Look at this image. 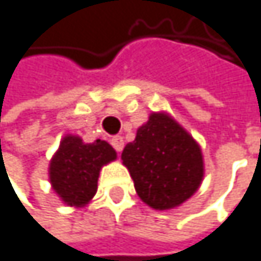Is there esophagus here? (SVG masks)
Wrapping results in <instances>:
<instances>
[{
    "mask_svg": "<svg viewBox=\"0 0 261 261\" xmlns=\"http://www.w3.org/2000/svg\"><path fill=\"white\" fill-rule=\"evenodd\" d=\"M112 146L118 151V152H121L123 151V148H124V140H123V137L121 135H115V137H112Z\"/></svg>",
    "mask_w": 261,
    "mask_h": 261,
    "instance_id": "34e87169",
    "label": "esophagus"
}]
</instances>
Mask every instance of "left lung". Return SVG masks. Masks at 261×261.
Listing matches in <instances>:
<instances>
[{"mask_svg": "<svg viewBox=\"0 0 261 261\" xmlns=\"http://www.w3.org/2000/svg\"><path fill=\"white\" fill-rule=\"evenodd\" d=\"M121 159L138 197L161 211L191 198L205 175L200 145L167 113H151Z\"/></svg>", "mask_w": 261, "mask_h": 261, "instance_id": "left-lung-1", "label": "left lung"}]
</instances>
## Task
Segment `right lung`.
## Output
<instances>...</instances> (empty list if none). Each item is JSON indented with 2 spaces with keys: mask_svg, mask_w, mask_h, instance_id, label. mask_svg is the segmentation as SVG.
I'll use <instances>...</instances> for the list:
<instances>
[{
  "mask_svg": "<svg viewBox=\"0 0 261 261\" xmlns=\"http://www.w3.org/2000/svg\"><path fill=\"white\" fill-rule=\"evenodd\" d=\"M115 159L116 151L105 140L85 143L77 135H66L48 167L53 191L67 206L88 205L97 192L100 168Z\"/></svg>",
  "mask_w": 261,
  "mask_h": 261,
  "instance_id": "1",
  "label": "right lung"
}]
</instances>
